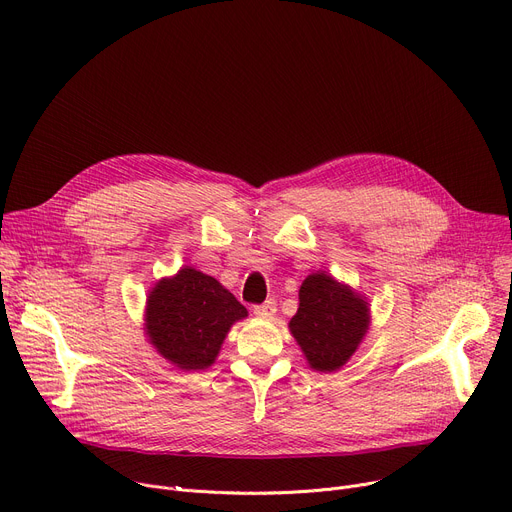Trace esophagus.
<instances>
[{"label": "esophagus", "mask_w": 512, "mask_h": 512, "mask_svg": "<svg viewBox=\"0 0 512 512\" xmlns=\"http://www.w3.org/2000/svg\"><path fill=\"white\" fill-rule=\"evenodd\" d=\"M254 313H256V316H260V318H272L274 313H277V301L268 299L266 303L256 305V307H254Z\"/></svg>", "instance_id": "obj_1"}]
</instances>
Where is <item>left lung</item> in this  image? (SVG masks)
<instances>
[{
    "instance_id": "8db88e82",
    "label": "left lung",
    "mask_w": 512,
    "mask_h": 512,
    "mask_svg": "<svg viewBox=\"0 0 512 512\" xmlns=\"http://www.w3.org/2000/svg\"><path fill=\"white\" fill-rule=\"evenodd\" d=\"M369 326L371 307L363 293L336 281L326 270L307 274L289 330L309 369L320 373L342 369L357 352Z\"/></svg>"
}]
</instances>
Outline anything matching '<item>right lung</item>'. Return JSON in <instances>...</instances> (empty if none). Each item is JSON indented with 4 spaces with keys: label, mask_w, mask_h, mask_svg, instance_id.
I'll list each match as a JSON object with an SVG mask.
<instances>
[{
    "label": "right lung",
    "mask_w": 512,
    "mask_h": 512,
    "mask_svg": "<svg viewBox=\"0 0 512 512\" xmlns=\"http://www.w3.org/2000/svg\"><path fill=\"white\" fill-rule=\"evenodd\" d=\"M248 309L217 279L192 266L157 281L145 301L143 330L155 352L182 371H205L227 332Z\"/></svg>",
    "instance_id": "1"
}]
</instances>
